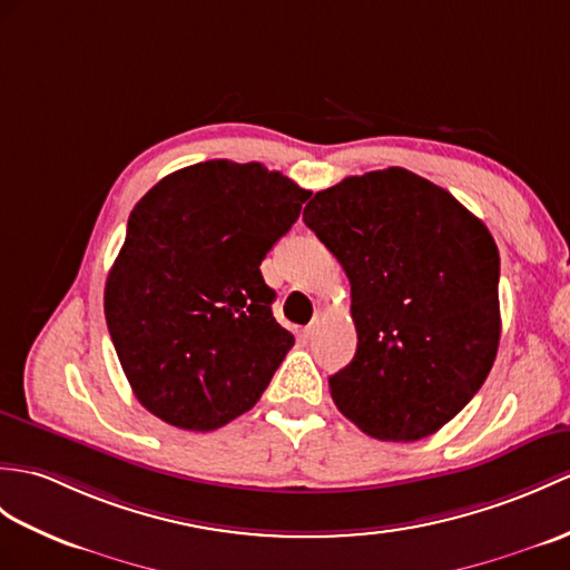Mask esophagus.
Returning <instances> with one entry per match:
<instances>
[{"label":"esophagus","mask_w":570,"mask_h":570,"mask_svg":"<svg viewBox=\"0 0 570 570\" xmlns=\"http://www.w3.org/2000/svg\"><path fill=\"white\" fill-rule=\"evenodd\" d=\"M317 330H321V317L315 315L313 321H311V325H306V330H303V333H306V337H315Z\"/></svg>","instance_id":"esophagus-1"}]
</instances>
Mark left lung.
<instances>
[{
  "label": "left lung",
  "instance_id": "obj_1",
  "mask_svg": "<svg viewBox=\"0 0 570 570\" xmlns=\"http://www.w3.org/2000/svg\"><path fill=\"white\" fill-rule=\"evenodd\" d=\"M303 220L352 284L354 360L330 376L340 413L383 442L446 425L500 342V255L483 220L403 167L317 191Z\"/></svg>",
  "mask_w": 570,
  "mask_h": 570
}]
</instances>
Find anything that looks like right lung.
Wrapping results in <instances>:
<instances>
[{"label": "right lung", "instance_id": "add662e5", "mask_svg": "<svg viewBox=\"0 0 570 570\" xmlns=\"http://www.w3.org/2000/svg\"><path fill=\"white\" fill-rule=\"evenodd\" d=\"M308 196L259 163L208 160L171 171L130 210L104 313L136 399L167 425H228L294 347L259 264Z\"/></svg>", "mask_w": 570, "mask_h": 570}]
</instances>
